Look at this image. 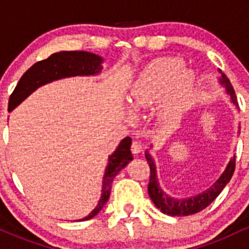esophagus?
Segmentation results:
<instances>
[{
  "mask_svg": "<svg viewBox=\"0 0 249 249\" xmlns=\"http://www.w3.org/2000/svg\"><path fill=\"white\" fill-rule=\"evenodd\" d=\"M131 151H132L133 154H138L142 151V146L141 142H133L132 145H131Z\"/></svg>",
  "mask_w": 249,
  "mask_h": 249,
  "instance_id": "obj_1",
  "label": "esophagus"
}]
</instances>
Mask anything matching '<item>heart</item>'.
Masks as SVG:
<instances>
[{"mask_svg": "<svg viewBox=\"0 0 249 249\" xmlns=\"http://www.w3.org/2000/svg\"><path fill=\"white\" fill-rule=\"evenodd\" d=\"M194 73L177 58H159L141 71L128 91L133 110L158 104V117L165 124H177L193 95Z\"/></svg>", "mask_w": 249, "mask_h": 249, "instance_id": "1", "label": "heart"}]
</instances>
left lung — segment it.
I'll return each instance as SVG.
<instances>
[{
  "mask_svg": "<svg viewBox=\"0 0 249 249\" xmlns=\"http://www.w3.org/2000/svg\"><path fill=\"white\" fill-rule=\"evenodd\" d=\"M218 71L220 75L219 83L225 88L226 93L231 97V102L236 107H239L238 102H236L235 91H234L230 79L227 78V76L221 70L219 69ZM238 132L240 133V131H238ZM152 147L153 145H151L150 148L145 151V158H146L151 171L150 182H148V196H150L151 200H152L153 204L156 205L158 210H160L162 213L167 214L170 216L191 215V214H196L204 210V208H206L221 193L226 185L230 182V180L232 179L234 170H235V156H233L231 160L228 161L224 172L216 179V181L214 182L212 186L208 187L204 192L194 194V196H188V198H174V196H168L159 184L158 176H157L156 161H154L150 152Z\"/></svg>",
  "mask_w": 249,
  "mask_h": 249,
  "instance_id": "obj_1",
  "label": "left lung"
}]
</instances>
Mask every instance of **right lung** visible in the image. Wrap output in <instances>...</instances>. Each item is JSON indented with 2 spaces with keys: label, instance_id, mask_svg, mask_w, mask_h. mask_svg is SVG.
<instances>
[{
  "label": "right lung",
  "instance_id": "obj_1",
  "mask_svg": "<svg viewBox=\"0 0 249 249\" xmlns=\"http://www.w3.org/2000/svg\"><path fill=\"white\" fill-rule=\"evenodd\" d=\"M103 62H104L103 57L89 53V51H59V53H53L47 59L35 63L29 70L25 71L24 75L17 83L14 92L11 93L9 98V111L11 112L34 91L48 83L69 78V77L99 75L103 70ZM131 144H132V139L126 137L119 142L115 152L108 156L107 168L103 176L102 194L98 204L93 208L92 212L88 214L85 218L78 219L76 221L90 220L101 212L110 196L113 179L121 172V170L133 159L132 153H131Z\"/></svg>",
  "mask_w": 249,
  "mask_h": 249
}]
</instances>
